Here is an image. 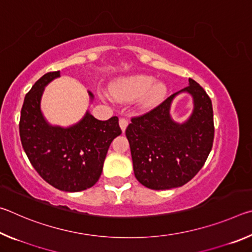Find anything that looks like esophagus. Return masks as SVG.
<instances>
[{"instance_id": "esophagus-1", "label": "esophagus", "mask_w": 252, "mask_h": 252, "mask_svg": "<svg viewBox=\"0 0 252 252\" xmlns=\"http://www.w3.org/2000/svg\"><path fill=\"white\" fill-rule=\"evenodd\" d=\"M127 120L126 118H123V117H121L120 118V120H119V125H120V127H121V130L125 132L126 131V126H127Z\"/></svg>"}]
</instances>
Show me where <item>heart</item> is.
I'll return each instance as SVG.
<instances>
[{
    "label": "heart",
    "mask_w": 252,
    "mask_h": 252,
    "mask_svg": "<svg viewBox=\"0 0 252 252\" xmlns=\"http://www.w3.org/2000/svg\"><path fill=\"white\" fill-rule=\"evenodd\" d=\"M111 92L118 101L131 102L141 97L142 106L152 108L163 100L167 87L161 82H155L150 75L135 74L117 81Z\"/></svg>",
    "instance_id": "obj_1"
}]
</instances>
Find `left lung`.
I'll return each mask as SVG.
<instances>
[{
  "instance_id": "obj_1",
  "label": "left lung",
  "mask_w": 252,
  "mask_h": 252,
  "mask_svg": "<svg viewBox=\"0 0 252 252\" xmlns=\"http://www.w3.org/2000/svg\"><path fill=\"white\" fill-rule=\"evenodd\" d=\"M194 96L195 109L185 124L169 117V105L178 93ZM134 176L152 190H167L189 182L210 153L215 138L211 99L203 88L189 79V85L173 93L156 108L131 118L126 130Z\"/></svg>"
}]
</instances>
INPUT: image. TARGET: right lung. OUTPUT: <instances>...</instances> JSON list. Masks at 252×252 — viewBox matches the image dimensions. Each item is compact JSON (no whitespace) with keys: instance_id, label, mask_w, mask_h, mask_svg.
Returning <instances> with one entry per match:
<instances>
[{"instance_id":"1","label":"right lung","mask_w":252,"mask_h":252,"mask_svg":"<svg viewBox=\"0 0 252 252\" xmlns=\"http://www.w3.org/2000/svg\"><path fill=\"white\" fill-rule=\"evenodd\" d=\"M59 76L60 71L49 72L27 93L21 110L20 138L33 168L49 185L78 192L99 180L110 144L122 131L118 117L100 121L89 112L66 129L50 126L42 116L40 102L45 85Z\"/></svg>"}]
</instances>
